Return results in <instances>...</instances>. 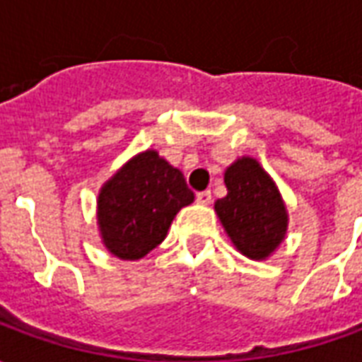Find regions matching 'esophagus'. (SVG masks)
Instances as JSON below:
<instances>
[{"label":"esophagus","instance_id":"1","mask_svg":"<svg viewBox=\"0 0 362 362\" xmlns=\"http://www.w3.org/2000/svg\"><path fill=\"white\" fill-rule=\"evenodd\" d=\"M196 199H197V204L209 205L211 204V192H209V189H205V192H197Z\"/></svg>","mask_w":362,"mask_h":362}]
</instances>
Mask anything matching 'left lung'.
I'll use <instances>...</instances> for the list:
<instances>
[{
  "label": "left lung",
  "instance_id": "1",
  "mask_svg": "<svg viewBox=\"0 0 362 362\" xmlns=\"http://www.w3.org/2000/svg\"><path fill=\"white\" fill-rule=\"evenodd\" d=\"M225 184L228 194L215 202V211L227 235L244 256L267 258L287 230V213L275 184L250 157L228 166Z\"/></svg>",
  "mask_w": 362,
  "mask_h": 362
}]
</instances>
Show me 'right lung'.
I'll list each match as a JSON object with an SVG mask.
<instances>
[{
  "instance_id": "obj_1",
  "label": "right lung",
  "mask_w": 362,
  "mask_h": 362,
  "mask_svg": "<svg viewBox=\"0 0 362 362\" xmlns=\"http://www.w3.org/2000/svg\"><path fill=\"white\" fill-rule=\"evenodd\" d=\"M194 202L184 174L145 151L104 184L98 196L103 243L122 259H139L165 240L174 215Z\"/></svg>"
}]
</instances>
